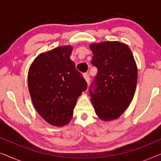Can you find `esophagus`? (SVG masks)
I'll return each instance as SVG.
<instances>
[{"instance_id":"1","label":"esophagus","mask_w":161,"mask_h":161,"mask_svg":"<svg viewBox=\"0 0 161 161\" xmlns=\"http://www.w3.org/2000/svg\"><path fill=\"white\" fill-rule=\"evenodd\" d=\"M83 78H84V79L86 80V81L87 83H89L90 78H89V74H88V73L83 74Z\"/></svg>"}]
</instances>
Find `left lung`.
Returning a JSON list of instances; mask_svg holds the SVG:
<instances>
[{
  "mask_svg": "<svg viewBox=\"0 0 161 161\" xmlns=\"http://www.w3.org/2000/svg\"><path fill=\"white\" fill-rule=\"evenodd\" d=\"M92 64L97 68L96 89L91 101L97 116L105 122L115 120L130 104L137 83V65L126 44L118 41L92 43ZM91 89V87H90Z\"/></svg>",
  "mask_w": 161,
  "mask_h": 161,
  "instance_id": "left-lung-1",
  "label": "left lung"
}]
</instances>
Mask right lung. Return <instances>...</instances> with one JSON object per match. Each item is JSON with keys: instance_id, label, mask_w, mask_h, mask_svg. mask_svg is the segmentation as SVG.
Listing matches in <instances>:
<instances>
[{"instance_id": "add662e5", "label": "right lung", "mask_w": 161, "mask_h": 161, "mask_svg": "<svg viewBox=\"0 0 161 161\" xmlns=\"http://www.w3.org/2000/svg\"><path fill=\"white\" fill-rule=\"evenodd\" d=\"M72 46L57 47L35 58L28 74V90L38 114L50 125L62 127L73 116L79 96L87 89L69 58Z\"/></svg>"}]
</instances>
